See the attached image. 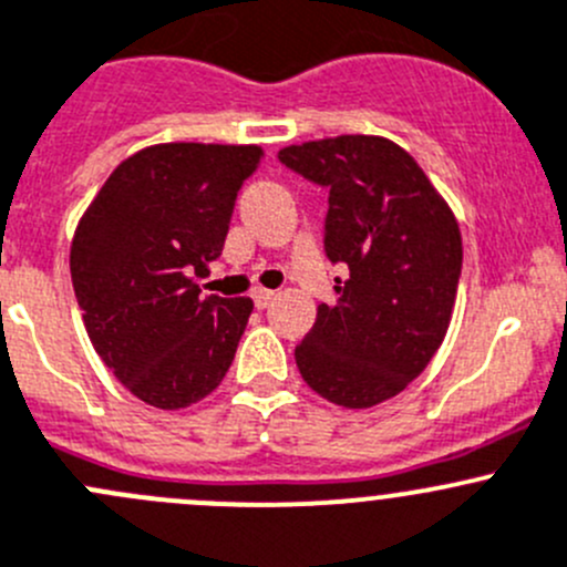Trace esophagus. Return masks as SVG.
<instances>
[{
	"label": "esophagus",
	"instance_id": "1",
	"mask_svg": "<svg viewBox=\"0 0 567 567\" xmlns=\"http://www.w3.org/2000/svg\"><path fill=\"white\" fill-rule=\"evenodd\" d=\"M276 300V291L272 289H254V302H256V308H267L270 306V302Z\"/></svg>",
	"mask_w": 567,
	"mask_h": 567
}]
</instances>
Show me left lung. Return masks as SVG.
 Masks as SVG:
<instances>
[{
  "mask_svg": "<svg viewBox=\"0 0 567 567\" xmlns=\"http://www.w3.org/2000/svg\"><path fill=\"white\" fill-rule=\"evenodd\" d=\"M328 187L324 254L347 265L333 306L295 347L302 380L341 408H372L408 389L444 341L463 267L450 204L405 148L374 134H341L278 151Z\"/></svg>",
  "mask_w": 567,
  "mask_h": 567,
  "instance_id": "8db88e82",
  "label": "left lung"
}]
</instances>
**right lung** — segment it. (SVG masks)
I'll list each match as a JSON object with an SVG mask.
<instances>
[{"instance_id": "right-lung-1", "label": "right lung", "mask_w": 567, "mask_h": 567, "mask_svg": "<svg viewBox=\"0 0 567 567\" xmlns=\"http://www.w3.org/2000/svg\"><path fill=\"white\" fill-rule=\"evenodd\" d=\"M259 145L159 143L112 171L71 243V281L101 361L162 411L220 385L250 297L200 295Z\"/></svg>"}]
</instances>
